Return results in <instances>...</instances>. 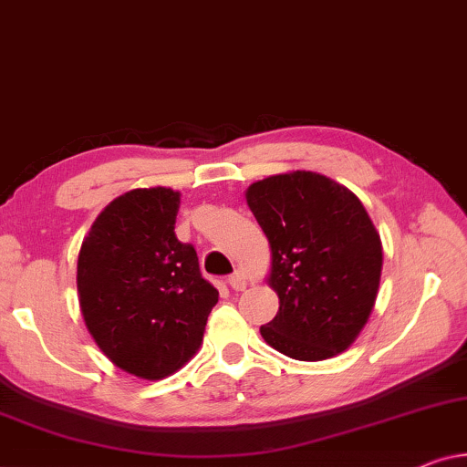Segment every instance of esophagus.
Listing matches in <instances>:
<instances>
[{
  "instance_id": "1",
  "label": "esophagus",
  "mask_w": 467,
  "mask_h": 467,
  "mask_svg": "<svg viewBox=\"0 0 467 467\" xmlns=\"http://www.w3.org/2000/svg\"><path fill=\"white\" fill-rule=\"evenodd\" d=\"M228 284H231L233 290H236V292L245 290V285H247V281H245V275H243L241 271H234V273L231 275V277H228Z\"/></svg>"
}]
</instances>
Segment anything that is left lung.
<instances>
[{"label": "left lung", "mask_w": 467, "mask_h": 467, "mask_svg": "<svg viewBox=\"0 0 467 467\" xmlns=\"http://www.w3.org/2000/svg\"><path fill=\"white\" fill-rule=\"evenodd\" d=\"M245 196L271 243L268 284L279 296L262 338L300 362L345 351L370 317L383 268L380 236L362 201L313 171L266 177Z\"/></svg>", "instance_id": "8db88e82"}]
</instances>
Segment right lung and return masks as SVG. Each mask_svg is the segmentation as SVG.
<instances>
[{
    "label": "right lung",
    "instance_id": "obj_1",
    "mask_svg": "<svg viewBox=\"0 0 467 467\" xmlns=\"http://www.w3.org/2000/svg\"><path fill=\"white\" fill-rule=\"evenodd\" d=\"M177 209L175 190H130L103 209L78 255L88 332L118 368L150 380L194 356L218 302L196 249L175 236Z\"/></svg>",
    "mask_w": 467,
    "mask_h": 467
}]
</instances>
